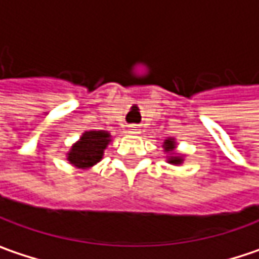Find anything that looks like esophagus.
I'll return each instance as SVG.
<instances>
[{
  "mask_svg": "<svg viewBox=\"0 0 259 259\" xmlns=\"http://www.w3.org/2000/svg\"><path fill=\"white\" fill-rule=\"evenodd\" d=\"M128 130H130V133H131V134H139L140 133V130L137 125H130V128H128Z\"/></svg>",
  "mask_w": 259,
  "mask_h": 259,
  "instance_id": "34e87169",
  "label": "esophagus"
}]
</instances>
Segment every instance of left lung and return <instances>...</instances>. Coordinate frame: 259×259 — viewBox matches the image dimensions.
I'll return each mask as SVG.
<instances>
[{"mask_svg": "<svg viewBox=\"0 0 259 259\" xmlns=\"http://www.w3.org/2000/svg\"><path fill=\"white\" fill-rule=\"evenodd\" d=\"M163 146H165V150L166 152H172L174 150V141L172 140H166ZM181 162H183V159L178 156H174L169 159V163H181Z\"/></svg>", "mask_w": 259, "mask_h": 259, "instance_id": "8db88e82", "label": "left lung"}]
</instances>
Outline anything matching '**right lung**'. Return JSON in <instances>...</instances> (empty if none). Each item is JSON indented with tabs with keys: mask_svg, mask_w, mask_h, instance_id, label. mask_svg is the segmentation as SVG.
<instances>
[{
	"mask_svg": "<svg viewBox=\"0 0 259 259\" xmlns=\"http://www.w3.org/2000/svg\"><path fill=\"white\" fill-rule=\"evenodd\" d=\"M109 134L103 131H87L72 150L69 152L67 159L78 168H88L97 163L103 156V150L106 149Z\"/></svg>",
	"mask_w": 259,
	"mask_h": 259,
	"instance_id": "1",
	"label": "right lung"
}]
</instances>
